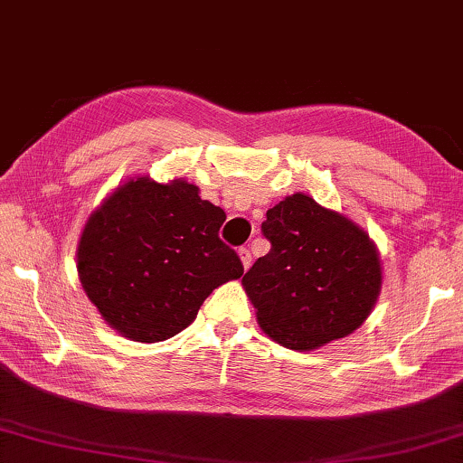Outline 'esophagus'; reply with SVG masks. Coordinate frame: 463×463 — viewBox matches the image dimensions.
I'll use <instances>...</instances> for the list:
<instances>
[{"mask_svg": "<svg viewBox=\"0 0 463 463\" xmlns=\"http://www.w3.org/2000/svg\"><path fill=\"white\" fill-rule=\"evenodd\" d=\"M239 259H241V263H242V269H245V271H247V269L250 267V250L245 249V247L239 249Z\"/></svg>", "mask_w": 463, "mask_h": 463, "instance_id": "esophagus-1", "label": "esophagus"}]
</instances>
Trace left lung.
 <instances>
[{
	"label": "left lung",
	"instance_id": "1",
	"mask_svg": "<svg viewBox=\"0 0 463 463\" xmlns=\"http://www.w3.org/2000/svg\"><path fill=\"white\" fill-rule=\"evenodd\" d=\"M271 250L242 277L257 324L291 350H316L364 324L383 288L378 249L364 229L304 192L267 210Z\"/></svg>",
	"mask_w": 463,
	"mask_h": 463
}]
</instances>
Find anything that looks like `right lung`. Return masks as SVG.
Instances as JSON below:
<instances>
[{"instance_id":"right-lung-1","label":"right lung","mask_w":463,"mask_h":463,"mask_svg":"<svg viewBox=\"0 0 463 463\" xmlns=\"http://www.w3.org/2000/svg\"><path fill=\"white\" fill-rule=\"evenodd\" d=\"M186 180L136 175L92 210L77 247L82 289L100 317L133 342H162L198 316L239 255L218 239L226 214Z\"/></svg>"}]
</instances>
